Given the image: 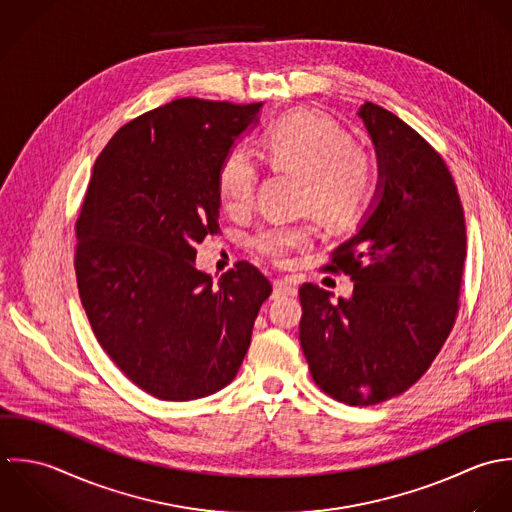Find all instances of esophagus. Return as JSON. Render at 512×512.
<instances>
[{"label": "esophagus", "instance_id": "esophagus-1", "mask_svg": "<svg viewBox=\"0 0 512 512\" xmlns=\"http://www.w3.org/2000/svg\"><path fill=\"white\" fill-rule=\"evenodd\" d=\"M297 293V287L291 279H275L273 281V297H289V295H295Z\"/></svg>", "mask_w": 512, "mask_h": 512}]
</instances>
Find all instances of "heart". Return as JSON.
<instances>
[{
    "label": "heart",
    "instance_id": "1",
    "mask_svg": "<svg viewBox=\"0 0 512 512\" xmlns=\"http://www.w3.org/2000/svg\"><path fill=\"white\" fill-rule=\"evenodd\" d=\"M259 156L273 172L299 174L297 209L312 211L330 229L354 225L370 204L376 164L370 152L332 118L299 110L275 120L261 136ZM259 164L233 148L217 168V196L229 215H245L259 188ZM316 239L314 219L269 223L251 237V247L265 259L285 265L293 253L305 251Z\"/></svg>",
    "mask_w": 512,
    "mask_h": 512
}]
</instances>
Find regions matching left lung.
<instances>
[{
	"instance_id": "obj_1",
	"label": "left lung",
	"mask_w": 512,
	"mask_h": 512,
	"mask_svg": "<svg viewBox=\"0 0 512 512\" xmlns=\"http://www.w3.org/2000/svg\"><path fill=\"white\" fill-rule=\"evenodd\" d=\"M374 140L380 184L358 233L322 267L354 281L350 299L305 283L299 324L314 384L348 406L409 390L453 330L467 255L465 215L439 152L394 112H358Z\"/></svg>"
}]
</instances>
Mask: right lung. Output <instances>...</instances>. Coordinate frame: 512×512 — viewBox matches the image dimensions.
Masks as SVG:
<instances>
[{
    "instance_id": "obj_1",
    "label": "right lung",
    "mask_w": 512,
    "mask_h": 512,
    "mask_svg": "<svg viewBox=\"0 0 512 512\" xmlns=\"http://www.w3.org/2000/svg\"><path fill=\"white\" fill-rule=\"evenodd\" d=\"M263 103L178 99L104 146L75 223V273L93 332L146 394L190 402L237 374L273 285L239 261L217 283L196 245L219 233L217 168Z\"/></svg>"
}]
</instances>
